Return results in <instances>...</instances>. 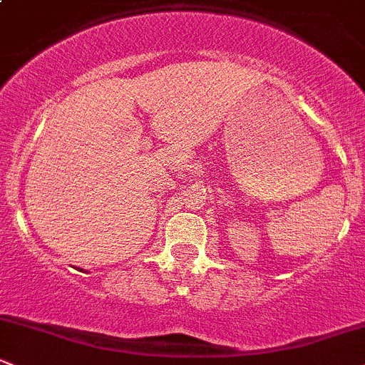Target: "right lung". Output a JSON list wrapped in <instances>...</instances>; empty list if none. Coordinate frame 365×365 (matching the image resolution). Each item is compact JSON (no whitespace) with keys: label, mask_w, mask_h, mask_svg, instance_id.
Instances as JSON below:
<instances>
[{"label":"right lung","mask_w":365,"mask_h":365,"mask_svg":"<svg viewBox=\"0 0 365 365\" xmlns=\"http://www.w3.org/2000/svg\"><path fill=\"white\" fill-rule=\"evenodd\" d=\"M78 269H80V272H85V269H81V268H78Z\"/></svg>","instance_id":"right-lung-1"}]
</instances>
